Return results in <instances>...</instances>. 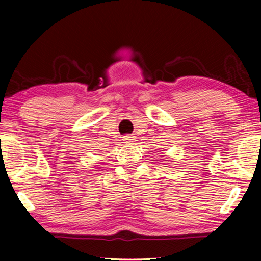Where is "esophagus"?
Here are the masks:
<instances>
[{
  "label": "esophagus",
  "mask_w": 261,
  "mask_h": 261,
  "mask_svg": "<svg viewBox=\"0 0 261 261\" xmlns=\"http://www.w3.org/2000/svg\"><path fill=\"white\" fill-rule=\"evenodd\" d=\"M123 141H124V144H132L135 141V137H132V136H124L123 137Z\"/></svg>",
  "instance_id": "1"
}]
</instances>
